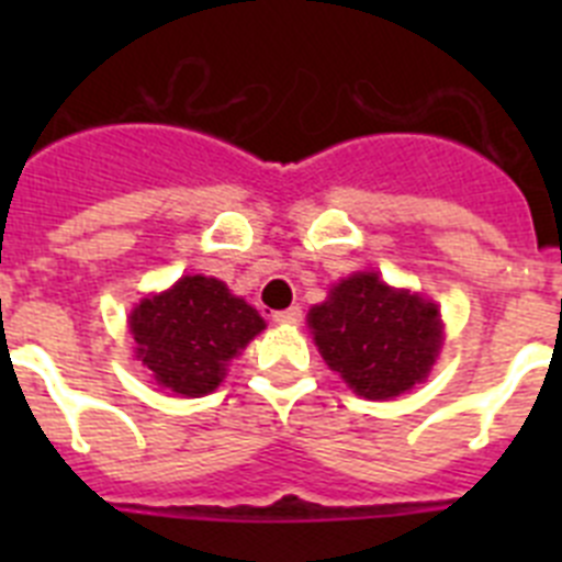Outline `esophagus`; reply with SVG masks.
<instances>
[{"label":"esophagus","mask_w":562,"mask_h":562,"mask_svg":"<svg viewBox=\"0 0 562 562\" xmlns=\"http://www.w3.org/2000/svg\"><path fill=\"white\" fill-rule=\"evenodd\" d=\"M301 317H304L301 306H290V310L276 312V315H272V321H276V324H284V326H295V324H301Z\"/></svg>","instance_id":"esophagus-1"}]
</instances>
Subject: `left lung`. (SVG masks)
Masks as SVG:
<instances>
[{
	"label": "left lung",
	"mask_w": 562,
	"mask_h": 562,
	"mask_svg": "<svg viewBox=\"0 0 562 562\" xmlns=\"http://www.w3.org/2000/svg\"><path fill=\"white\" fill-rule=\"evenodd\" d=\"M317 351L366 400H391L428 376L441 346L439 310L357 272L310 310Z\"/></svg>",
	"instance_id": "8db88e82"
}]
</instances>
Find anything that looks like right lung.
<instances>
[{"label": "right lung", "mask_w": 562, "mask_h": 562, "mask_svg": "<svg viewBox=\"0 0 562 562\" xmlns=\"http://www.w3.org/2000/svg\"><path fill=\"white\" fill-rule=\"evenodd\" d=\"M137 357L182 396H202L225 376L227 360L265 329V321L222 281L186 276L162 295L146 297L128 321Z\"/></svg>", "instance_id": "1"}]
</instances>
